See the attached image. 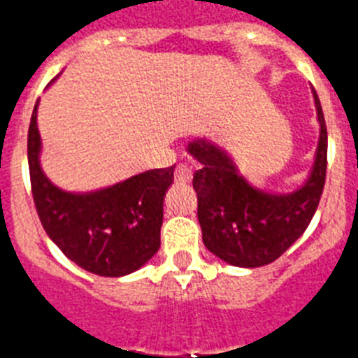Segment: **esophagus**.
Masks as SVG:
<instances>
[{
  "mask_svg": "<svg viewBox=\"0 0 358 358\" xmlns=\"http://www.w3.org/2000/svg\"><path fill=\"white\" fill-rule=\"evenodd\" d=\"M194 179V172L186 163H179L176 169V181L177 182H189Z\"/></svg>",
  "mask_w": 358,
  "mask_h": 358,
  "instance_id": "34e87169",
  "label": "esophagus"
}]
</instances>
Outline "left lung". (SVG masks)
<instances>
[{
	"label": "left lung",
	"instance_id": "8db88e82",
	"mask_svg": "<svg viewBox=\"0 0 358 358\" xmlns=\"http://www.w3.org/2000/svg\"><path fill=\"white\" fill-rule=\"evenodd\" d=\"M319 141L310 176L290 194H268L249 185L224 148L195 140L188 152L201 170L194 173L202 242L235 267H262L278 260L305 233L319 206L327 179L328 134L321 102L314 91Z\"/></svg>",
	"mask_w": 358,
	"mask_h": 358
}]
</instances>
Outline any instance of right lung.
<instances>
[{"instance_id": "obj_1", "label": "right lung", "mask_w": 358, "mask_h": 358, "mask_svg": "<svg viewBox=\"0 0 358 358\" xmlns=\"http://www.w3.org/2000/svg\"><path fill=\"white\" fill-rule=\"evenodd\" d=\"M37 107L39 100L28 129V169L44 231L87 273L118 278L143 267L161 245L163 199L173 182V166L148 170L96 192H64L41 169Z\"/></svg>"}]
</instances>
